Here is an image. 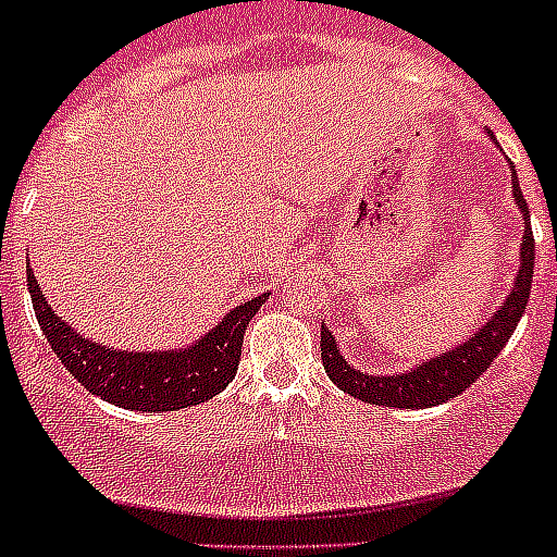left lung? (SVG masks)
Masks as SVG:
<instances>
[{
    "label": "left lung",
    "instance_id": "8db88e82",
    "mask_svg": "<svg viewBox=\"0 0 557 557\" xmlns=\"http://www.w3.org/2000/svg\"><path fill=\"white\" fill-rule=\"evenodd\" d=\"M513 198L519 203L521 218H524V236H521V268L516 273V282L510 295L494 312L485 326L457 348L446 354H437L430 362H421L412 371L396 373V376H368L348 366L339 346L334 343L332 329H321V359L329 379L348 396L368 401L379 407H405V410H421V407L444 405L449 398L460 396L469 385H474L482 373L488 371L496 354L505 348L513 329L519 326L521 314L528 309L530 287H533V264H535V243L533 228L528 225V200L521 195V186L516 181L513 170Z\"/></svg>",
    "mask_w": 557,
    "mask_h": 557
}]
</instances>
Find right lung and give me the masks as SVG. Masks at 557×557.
Wrapping results in <instances>:
<instances>
[{
	"mask_svg": "<svg viewBox=\"0 0 557 557\" xmlns=\"http://www.w3.org/2000/svg\"><path fill=\"white\" fill-rule=\"evenodd\" d=\"M27 287L38 326L47 334L52 351L61 357L63 368L88 393L125 410L141 412L184 410L223 393L236 376L245 326L268 298L264 293L239 304L209 334L178 351H113L63 323L29 270Z\"/></svg>",
	"mask_w": 557,
	"mask_h": 557,
	"instance_id": "right-lung-1",
	"label": "right lung"
}]
</instances>
